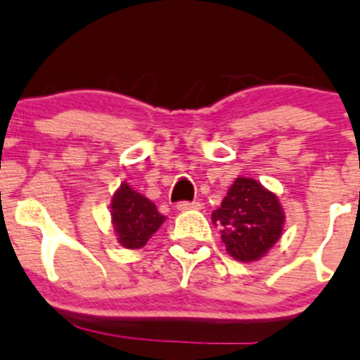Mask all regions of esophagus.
<instances>
[{
  "label": "esophagus",
  "instance_id": "1",
  "mask_svg": "<svg viewBox=\"0 0 360 360\" xmlns=\"http://www.w3.org/2000/svg\"><path fill=\"white\" fill-rule=\"evenodd\" d=\"M200 209H202V203H200V202H179V203H177V210H179V212L200 210Z\"/></svg>",
  "mask_w": 360,
  "mask_h": 360
}]
</instances>
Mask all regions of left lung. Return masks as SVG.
Returning a JSON list of instances; mask_svg holds the SVG:
<instances>
[{"instance_id":"left-lung-1","label":"left lung","mask_w":360,"mask_h":360,"mask_svg":"<svg viewBox=\"0 0 360 360\" xmlns=\"http://www.w3.org/2000/svg\"><path fill=\"white\" fill-rule=\"evenodd\" d=\"M226 252L240 262L262 259L279 241L285 210L274 193L250 177H236L221 207L212 212Z\"/></svg>"}]
</instances>
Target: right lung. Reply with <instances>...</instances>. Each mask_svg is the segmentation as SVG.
Segmentation results:
<instances>
[{
  "mask_svg": "<svg viewBox=\"0 0 360 360\" xmlns=\"http://www.w3.org/2000/svg\"><path fill=\"white\" fill-rule=\"evenodd\" d=\"M110 214L117 241L120 247L129 250L145 247L165 221L155 203L132 190L127 183L120 184L119 190L113 193Z\"/></svg>",
  "mask_w": 360,
  "mask_h": 360,
  "instance_id": "obj_1",
  "label": "right lung"
}]
</instances>
